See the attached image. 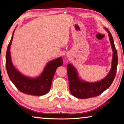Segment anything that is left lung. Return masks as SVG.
I'll use <instances>...</instances> for the list:
<instances>
[{"instance_id": "1", "label": "left lung", "mask_w": 124, "mask_h": 124, "mask_svg": "<svg viewBox=\"0 0 124 124\" xmlns=\"http://www.w3.org/2000/svg\"><path fill=\"white\" fill-rule=\"evenodd\" d=\"M106 29L108 32L109 40L113 50V59L110 72L104 79L96 83H88L81 81L78 77L75 68L70 64L67 65L70 91L74 97L78 98L86 99L98 96L111 86L114 80L117 67V53L112 35L108 30Z\"/></svg>"}]
</instances>
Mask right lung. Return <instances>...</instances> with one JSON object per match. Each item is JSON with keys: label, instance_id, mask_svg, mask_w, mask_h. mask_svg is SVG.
<instances>
[{"label": "right lung", "instance_id": "right-lung-1", "mask_svg": "<svg viewBox=\"0 0 124 124\" xmlns=\"http://www.w3.org/2000/svg\"><path fill=\"white\" fill-rule=\"evenodd\" d=\"M14 30L11 40L8 44L6 57V66L10 80L21 92L31 95H43L49 91L55 70L63 64L61 57L51 61L45 66L39 77L31 79L22 75L12 64L10 58V47L13 38Z\"/></svg>", "mask_w": 124, "mask_h": 124}]
</instances>
